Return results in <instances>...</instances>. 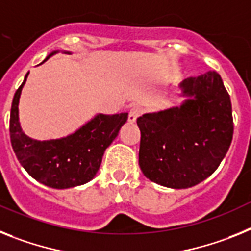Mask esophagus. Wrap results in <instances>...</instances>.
I'll return each mask as SVG.
<instances>
[{"instance_id": "1", "label": "esophagus", "mask_w": 251, "mask_h": 251, "mask_svg": "<svg viewBox=\"0 0 251 251\" xmlns=\"http://www.w3.org/2000/svg\"><path fill=\"white\" fill-rule=\"evenodd\" d=\"M139 115H140V108L132 107L131 110H130V112H128V123H135L136 119L139 117Z\"/></svg>"}]
</instances>
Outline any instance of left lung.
Returning a JSON list of instances; mask_svg holds the SVG:
<instances>
[{
	"label": "left lung",
	"instance_id": "8db88e82",
	"mask_svg": "<svg viewBox=\"0 0 251 251\" xmlns=\"http://www.w3.org/2000/svg\"><path fill=\"white\" fill-rule=\"evenodd\" d=\"M179 88L188 97L180 106L136 120L144 176L174 189L189 188L210 177L225 158L234 134L230 96L219 73L189 77Z\"/></svg>",
	"mask_w": 251,
	"mask_h": 251
}]
</instances>
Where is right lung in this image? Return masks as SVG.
Segmentation results:
<instances>
[{
	"instance_id": "1",
	"label": "right lung",
	"mask_w": 251,
	"mask_h": 251,
	"mask_svg": "<svg viewBox=\"0 0 251 251\" xmlns=\"http://www.w3.org/2000/svg\"><path fill=\"white\" fill-rule=\"evenodd\" d=\"M56 53L58 51L49 54L45 60ZM27 74L23 84L17 88L11 106L10 138L12 149L25 171L45 186L56 189L82 186L96 176L104 150L119 135L128 113H100L67 138L34 140L24 134L19 123V100Z\"/></svg>"
}]
</instances>
